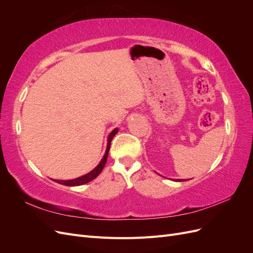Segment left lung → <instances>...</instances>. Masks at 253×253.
I'll return each mask as SVG.
<instances>
[{
	"instance_id": "obj_1",
	"label": "left lung",
	"mask_w": 253,
	"mask_h": 253,
	"mask_svg": "<svg viewBox=\"0 0 253 253\" xmlns=\"http://www.w3.org/2000/svg\"><path fill=\"white\" fill-rule=\"evenodd\" d=\"M175 181H185L186 179H174Z\"/></svg>"
}]
</instances>
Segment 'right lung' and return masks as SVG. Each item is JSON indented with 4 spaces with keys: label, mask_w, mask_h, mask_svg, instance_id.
Here are the masks:
<instances>
[{
    "label": "right lung",
    "mask_w": 253,
    "mask_h": 253,
    "mask_svg": "<svg viewBox=\"0 0 253 253\" xmlns=\"http://www.w3.org/2000/svg\"><path fill=\"white\" fill-rule=\"evenodd\" d=\"M118 133V128H114L113 131L110 133L109 137H108V144H106V150H105V154L103 155L102 159L100 160V163L98 164V166L95 168V169L91 170L90 172L84 174L80 177L74 178V179H67V180H61V179H53V181H56L60 185H64V186H68V187H75V186H81L84 185V183H87L89 181H91L93 179H95L97 176L101 173V171L103 170V168L105 166L106 159H108V155H109V151H110V147H111V141L113 139V137Z\"/></svg>",
    "instance_id": "right-lung-1"
}]
</instances>
